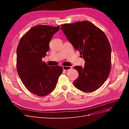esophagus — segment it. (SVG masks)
<instances>
[{"mask_svg": "<svg viewBox=\"0 0 129 129\" xmlns=\"http://www.w3.org/2000/svg\"><path fill=\"white\" fill-rule=\"evenodd\" d=\"M63 70L64 71H68V70H70L72 69V67L71 66H63Z\"/></svg>", "mask_w": 129, "mask_h": 129, "instance_id": "34e87169", "label": "esophagus"}]
</instances>
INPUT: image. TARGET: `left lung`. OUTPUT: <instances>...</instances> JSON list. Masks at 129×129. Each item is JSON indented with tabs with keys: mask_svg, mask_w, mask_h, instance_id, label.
<instances>
[{
	"mask_svg": "<svg viewBox=\"0 0 129 129\" xmlns=\"http://www.w3.org/2000/svg\"><path fill=\"white\" fill-rule=\"evenodd\" d=\"M60 28L85 61L83 67L74 66L79 74L74 86L85 92L96 90L107 80L111 70V48L105 33L88 21L62 24Z\"/></svg>",
	"mask_w": 129,
	"mask_h": 129,
	"instance_id": "8db88e82",
	"label": "left lung"
}]
</instances>
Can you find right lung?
Here are the masks:
<instances>
[{
  "mask_svg": "<svg viewBox=\"0 0 129 129\" xmlns=\"http://www.w3.org/2000/svg\"><path fill=\"white\" fill-rule=\"evenodd\" d=\"M59 25H38L26 32L17 49V70L27 89L38 96H44L55 88L62 66H49L42 59L49 51V43Z\"/></svg>",
  "mask_w": 129,
  "mask_h": 129,
  "instance_id": "add662e5",
  "label": "right lung"
}]
</instances>
